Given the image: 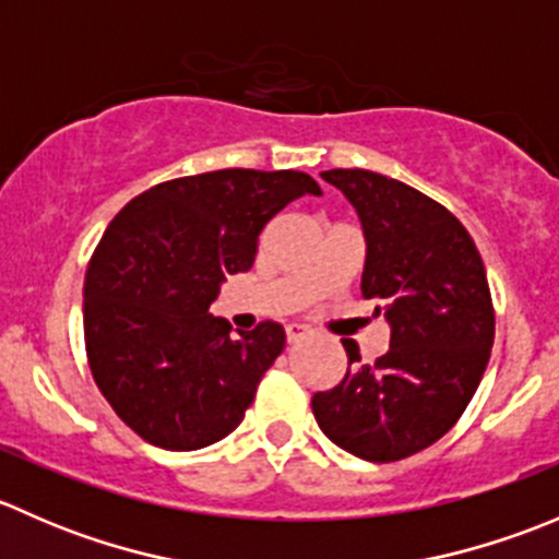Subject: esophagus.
Instances as JSON below:
<instances>
[{
	"label": "esophagus",
	"mask_w": 559,
	"mask_h": 559,
	"mask_svg": "<svg viewBox=\"0 0 559 559\" xmlns=\"http://www.w3.org/2000/svg\"><path fill=\"white\" fill-rule=\"evenodd\" d=\"M308 335V326H302V324H286V341L289 343H297V341H302V337Z\"/></svg>",
	"instance_id": "esophagus-1"
}]
</instances>
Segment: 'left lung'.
I'll list each match as a JSON object with an SVG mask.
<instances>
[{"label": "left lung", "instance_id": "1", "mask_svg": "<svg viewBox=\"0 0 559 559\" xmlns=\"http://www.w3.org/2000/svg\"><path fill=\"white\" fill-rule=\"evenodd\" d=\"M362 222V297L392 326L373 365L343 343L348 370L311 408L335 447L397 462L447 436L476 394L495 341L481 253L441 202L370 170H326Z\"/></svg>", "mask_w": 559, "mask_h": 559}]
</instances>
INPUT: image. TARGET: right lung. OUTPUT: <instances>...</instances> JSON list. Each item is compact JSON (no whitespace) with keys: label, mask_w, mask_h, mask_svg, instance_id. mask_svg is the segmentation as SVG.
<instances>
[{"label":"right lung","mask_w":559,"mask_h":559,"mask_svg":"<svg viewBox=\"0 0 559 559\" xmlns=\"http://www.w3.org/2000/svg\"><path fill=\"white\" fill-rule=\"evenodd\" d=\"M302 194H321L311 175L235 167L165 180L107 224L83 284L88 368L143 441L194 452L243 421L286 332L262 321L233 337L207 308Z\"/></svg>","instance_id":"obj_1"}]
</instances>
